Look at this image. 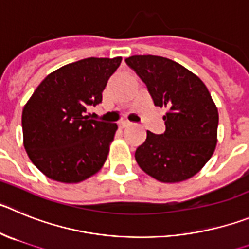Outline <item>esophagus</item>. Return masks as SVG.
Masks as SVG:
<instances>
[{
  "mask_svg": "<svg viewBox=\"0 0 249 249\" xmlns=\"http://www.w3.org/2000/svg\"><path fill=\"white\" fill-rule=\"evenodd\" d=\"M130 125H133V124H131V123H130V122H126V120H124V122H122V123H120V124H119V126L122 127V129H124V127H127V126H130Z\"/></svg>",
  "mask_w": 249,
  "mask_h": 249,
  "instance_id": "esophagus-1",
  "label": "esophagus"
}]
</instances>
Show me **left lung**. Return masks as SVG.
<instances>
[{"label":"left lung","mask_w":249,"mask_h":249,"mask_svg":"<svg viewBox=\"0 0 249 249\" xmlns=\"http://www.w3.org/2000/svg\"><path fill=\"white\" fill-rule=\"evenodd\" d=\"M127 66L146 84L156 107L167 109L165 133L147 131L135 160L161 182L192 178L211 159L217 144L218 111L202 80L174 60L159 55H133Z\"/></svg>","instance_id":"8db88e82"}]
</instances>
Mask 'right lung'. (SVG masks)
I'll use <instances>...</instances> for the list:
<instances>
[{"label": "right lung", "instance_id": "add662e5", "mask_svg": "<svg viewBox=\"0 0 249 249\" xmlns=\"http://www.w3.org/2000/svg\"><path fill=\"white\" fill-rule=\"evenodd\" d=\"M122 57L86 58L47 75L22 111L23 144L31 161L47 178L75 183L104 165L118 125L89 119V105L103 90Z\"/></svg>", "mask_w": 249, "mask_h": 249}]
</instances>
